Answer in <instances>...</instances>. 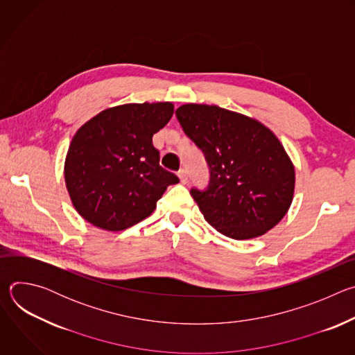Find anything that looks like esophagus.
<instances>
[{"instance_id":"esophagus-1","label":"esophagus","mask_w":355,"mask_h":355,"mask_svg":"<svg viewBox=\"0 0 355 355\" xmlns=\"http://www.w3.org/2000/svg\"><path fill=\"white\" fill-rule=\"evenodd\" d=\"M177 175H178V178H180V181H181L182 184H187V182H188V174H187V170L181 168V170L177 173Z\"/></svg>"}]
</instances>
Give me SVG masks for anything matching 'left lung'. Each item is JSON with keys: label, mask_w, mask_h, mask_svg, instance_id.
<instances>
[{"label": "left lung", "mask_w": 355, "mask_h": 355, "mask_svg": "<svg viewBox=\"0 0 355 355\" xmlns=\"http://www.w3.org/2000/svg\"><path fill=\"white\" fill-rule=\"evenodd\" d=\"M175 115L211 168L209 188L191 191L205 220L234 240L277 226L292 204L295 167L274 132L218 105L185 104Z\"/></svg>", "instance_id": "8db88e82"}]
</instances>
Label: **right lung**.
I'll list each match as a JSON object with an SVG mask.
<instances>
[{
  "mask_svg": "<svg viewBox=\"0 0 355 355\" xmlns=\"http://www.w3.org/2000/svg\"><path fill=\"white\" fill-rule=\"evenodd\" d=\"M173 114L171 103L125 104L101 111L76 132L64 181L83 219L119 232L153 214L167 187L180 181L160 167L153 146Z\"/></svg>",
  "mask_w": 355,
  "mask_h": 355,
  "instance_id": "1",
  "label": "right lung"
}]
</instances>
